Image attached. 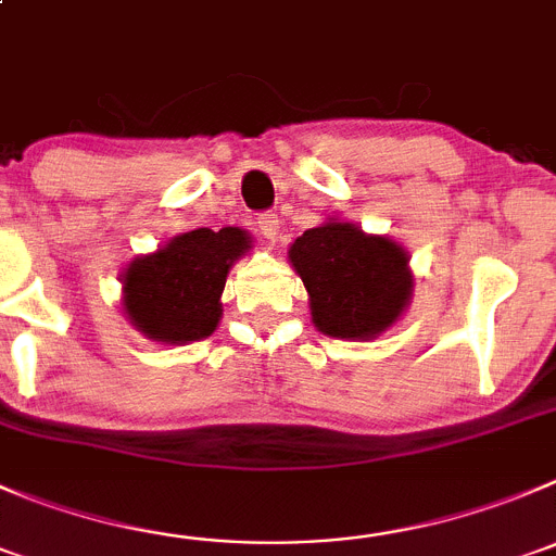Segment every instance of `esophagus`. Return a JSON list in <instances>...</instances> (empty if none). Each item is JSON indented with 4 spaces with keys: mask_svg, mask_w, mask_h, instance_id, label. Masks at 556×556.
Returning a JSON list of instances; mask_svg holds the SVG:
<instances>
[{
    "mask_svg": "<svg viewBox=\"0 0 556 556\" xmlns=\"http://www.w3.org/2000/svg\"><path fill=\"white\" fill-rule=\"evenodd\" d=\"M256 226L269 242H275V237H278V215H275V213H258Z\"/></svg>",
    "mask_w": 556,
    "mask_h": 556,
    "instance_id": "esophagus-1",
    "label": "esophagus"
}]
</instances>
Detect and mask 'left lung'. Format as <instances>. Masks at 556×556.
Instances as JSON below:
<instances>
[{"mask_svg": "<svg viewBox=\"0 0 556 556\" xmlns=\"http://www.w3.org/2000/svg\"><path fill=\"white\" fill-rule=\"evenodd\" d=\"M311 294V316L325 336L374 338L409 303V258L388 237L330 220L298 237L289 251Z\"/></svg>", "mask_w": 556, "mask_h": 556, "instance_id": "1", "label": "left lung"}]
</instances>
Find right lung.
Segmentation results:
<instances>
[{"mask_svg": "<svg viewBox=\"0 0 556 556\" xmlns=\"http://www.w3.org/2000/svg\"><path fill=\"white\" fill-rule=\"evenodd\" d=\"M251 248L242 229H195L123 275L125 311L144 336L163 343L207 338L218 327L220 294L231 262Z\"/></svg>", "mask_w": 556, "mask_h": 556, "instance_id": "1", "label": "right lung"}]
</instances>
